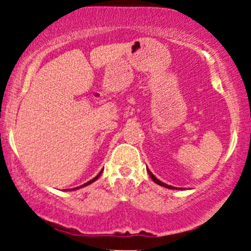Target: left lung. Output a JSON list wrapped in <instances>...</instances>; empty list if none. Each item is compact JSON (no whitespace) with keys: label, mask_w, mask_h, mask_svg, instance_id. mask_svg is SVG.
Wrapping results in <instances>:
<instances>
[{"label":"left lung","mask_w":251,"mask_h":251,"mask_svg":"<svg viewBox=\"0 0 251 251\" xmlns=\"http://www.w3.org/2000/svg\"><path fill=\"white\" fill-rule=\"evenodd\" d=\"M148 172H149V175H150V177H151V179L154 181V183H157L158 185H160V186H164V188H168V189H171V190H174V189H176L175 186H171V185H168V184H165V183H163V181H160L159 179H157V178L154 177V175L152 174L151 171H150V170L148 169Z\"/></svg>","instance_id":"1"}]
</instances>
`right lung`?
Listing matches in <instances>:
<instances>
[{"label": "right lung", "instance_id": "1", "mask_svg": "<svg viewBox=\"0 0 251 251\" xmlns=\"http://www.w3.org/2000/svg\"><path fill=\"white\" fill-rule=\"evenodd\" d=\"M101 174H102V170H101V171H100V172H99V174H98V176H97V177H94V178H93V179H92V180H89V181H87V183L82 184V185H81V186H77V188H74V189H71V190H77V189H80V188H83V186H87V185H89V184H91V183H93V181H96V180L98 179V178H99V177H100V176H101Z\"/></svg>", "mask_w": 251, "mask_h": 251}]
</instances>
